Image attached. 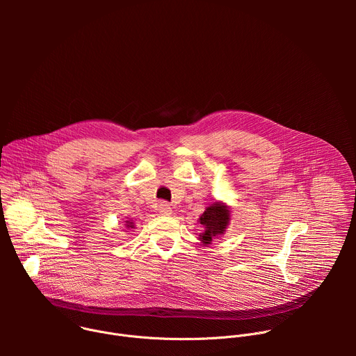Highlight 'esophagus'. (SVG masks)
I'll return each instance as SVG.
<instances>
[{"mask_svg": "<svg viewBox=\"0 0 356 356\" xmlns=\"http://www.w3.org/2000/svg\"><path fill=\"white\" fill-rule=\"evenodd\" d=\"M158 211L161 216H170L172 214V207L168 204V202H161V204L158 206Z\"/></svg>", "mask_w": 356, "mask_h": 356, "instance_id": "obj_1", "label": "esophagus"}]
</instances>
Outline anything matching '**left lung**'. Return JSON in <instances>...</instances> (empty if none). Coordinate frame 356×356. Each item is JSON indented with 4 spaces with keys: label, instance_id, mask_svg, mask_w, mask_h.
Wrapping results in <instances>:
<instances>
[{
    "label": "left lung",
    "instance_id": "left-lung-1",
    "mask_svg": "<svg viewBox=\"0 0 356 356\" xmlns=\"http://www.w3.org/2000/svg\"><path fill=\"white\" fill-rule=\"evenodd\" d=\"M229 209L224 202H214L210 207L206 209V211L200 217V224L204 227V232L200 235V241L209 245L213 239L222 235L227 229V225L229 224Z\"/></svg>",
    "mask_w": 356,
    "mask_h": 356
}]
</instances>
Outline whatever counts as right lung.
Wrapping results in <instances>:
<instances>
[{
	"label": "right lung",
	"mask_w": 356,
	"mask_h": 356,
	"mask_svg": "<svg viewBox=\"0 0 356 356\" xmlns=\"http://www.w3.org/2000/svg\"><path fill=\"white\" fill-rule=\"evenodd\" d=\"M127 227H128V228H132V227H134V225H132V222H129V221H127Z\"/></svg>",
	"instance_id": "1"
}]
</instances>
